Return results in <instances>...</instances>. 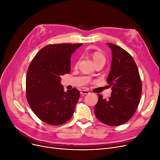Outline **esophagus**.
<instances>
[{
  "instance_id": "1",
  "label": "esophagus",
  "mask_w": 160,
  "mask_h": 160,
  "mask_svg": "<svg viewBox=\"0 0 160 160\" xmlns=\"http://www.w3.org/2000/svg\"><path fill=\"white\" fill-rule=\"evenodd\" d=\"M80 93H81L82 94H83V95H84V94H88V93H90L89 91H88V90H81Z\"/></svg>"
}]
</instances>
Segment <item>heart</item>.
<instances>
[{
    "label": "heart",
    "instance_id": "b5f03b06",
    "mask_svg": "<svg viewBox=\"0 0 160 160\" xmlns=\"http://www.w3.org/2000/svg\"><path fill=\"white\" fill-rule=\"evenodd\" d=\"M89 54L92 57L93 60L95 63L97 62H99V61H103V62H105V61H106V57H105V55L103 54V53L101 52L93 51L92 49H90V50H89ZM78 62H79L78 60L76 62V63H75L76 66L78 65Z\"/></svg>",
    "mask_w": 160,
    "mask_h": 160
}]
</instances>
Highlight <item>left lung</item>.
I'll return each mask as SVG.
<instances>
[{
  "label": "left lung",
  "instance_id": "left-lung-1",
  "mask_svg": "<svg viewBox=\"0 0 160 160\" xmlns=\"http://www.w3.org/2000/svg\"><path fill=\"white\" fill-rule=\"evenodd\" d=\"M107 44L113 55L107 78L111 86V96L106 99L98 94L94 112L99 121L115 127L131 119L137 111L142 93V82L132 57L119 46Z\"/></svg>",
  "mask_w": 160,
  "mask_h": 160
}]
</instances>
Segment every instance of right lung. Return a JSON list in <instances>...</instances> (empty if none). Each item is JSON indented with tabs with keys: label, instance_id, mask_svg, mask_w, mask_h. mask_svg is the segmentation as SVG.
<instances>
[{
	"label": "right lung",
	"instance_id": "obj_1",
	"mask_svg": "<svg viewBox=\"0 0 160 160\" xmlns=\"http://www.w3.org/2000/svg\"><path fill=\"white\" fill-rule=\"evenodd\" d=\"M82 43L48 45L33 58L28 69L26 92L28 102L40 120L61 125L72 117L80 92L73 88L64 92L61 76L70 71V57Z\"/></svg>",
	"mask_w": 160,
	"mask_h": 160
}]
</instances>
